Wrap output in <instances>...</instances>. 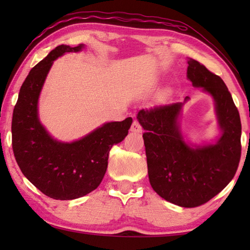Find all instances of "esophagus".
I'll return each mask as SVG.
<instances>
[{
    "label": "esophagus",
    "instance_id": "34e87169",
    "mask_svg": "<svg viewBox=\"0 0 250 250\" xmlns=\"http://www.w3.org/2000/svg\"><path fill=\"white\" fill-rule=\"evenodd\" d=\"M130 131L133 133H141L142 132V126L139 125L138 121H133L132 125H131Z\"/></svg>",
    "mask_w": 250,
    "mask_h": 250
}]
</instances>
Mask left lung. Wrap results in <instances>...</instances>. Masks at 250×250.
Returning <instances> with one entry per match:
<instances>
[{"label": "left lung", "instance_id": "8db88e82", "mask_svg": "<svg viewBox=\"0 0 250 250\" xmlns=\"http://www.w3.org/2000/svg\"><path fill=\"white\" fill-rule=\"evenodd\" d=\"M186 77L214 100L221 137L213 143L185 140L180 117L184 103L142 109L137 119L146 132L147 174L152 188L181 207L205 204L226 188L238 167L242 124L230 92L219 76L195 59H188Z\"/></svg>", "mask_w": 250, "mask_h": 250}]
</instances>
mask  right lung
Segmentation results:
<instances>
[{"mask_svg": "<svg viewBox=\"0 0 250 250\" xmlns=\"http://www.w3.org/2000/svg\"><path fill=\"white\" fill-rule=\"evenodd\" d=\"M59 45L29 71L20 89L12 119V146L16 162L26 179L54 200H75L98 188L107 171L109 151L128 134L132 118L105 122L79 140L62 142L41 124L39 99L55 59L80 52Z\"/></svg>", "mask_w": 250, "mask_h": 250, "instance_id": "1", "label": "right lung"}]
</instances>
